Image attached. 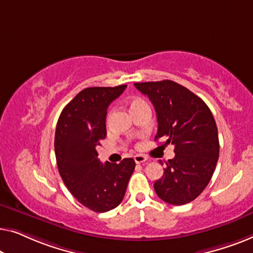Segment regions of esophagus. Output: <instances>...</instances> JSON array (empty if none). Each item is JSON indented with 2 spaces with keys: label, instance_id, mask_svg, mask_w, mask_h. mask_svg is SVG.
I'll list each match as a JSON object with an SVG mask.
<instances>
[{
  "label": "esophagus",
  "instance_id": "esophagus-1",
  "mask_svg": "<svg viewBox=\"0 0 253 253\" xmlns=\"http://www.w3.org/2000/svg\"><path fill=\"white\" fill-rule=\"evenodd\" d=\"M134 161H135V163H136V164H141V163L147 162L148 158L145 157V156H143V155H135L134 156Z\"/></svg>",
  "mask_w": 253,
  "mask_h": 253
}]
</instances>
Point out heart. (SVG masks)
Here are the masks:
<instances>
[{"mask_svg": "<svg viewBox=\"0 0 253 253\" xmlns=\"http://www.w3.org/2000/svg\"><path fill=\"white\" fill-rule=\"evenodd\" d=\"M145 104V102L143 99L138 98V97H135V98H131L129 102H128V106H129V111H134V110H136L137 108H140L141 105Z\"/></svg>", "mask_w": 253, "mask_h": 253, "instance_id": "heart-1", "label": "heart"}]
</instances>
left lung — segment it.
<instances>
[{
    "label": "left lung",
    "mask_w": 253,
    "mask_h": 253,
    "mask_svg": "<svg viewBox=\"0 0 253 253\" xmlns=\"http://www.w3.org/2000/svg\"><path fill=\"white\" fill-rule=\"evenodd\" d=\"M134 86L155 106V140L165 138V144H174L175 157L169 159L163 176L155 182L156 194L169 204H187L208 186L219 158L218 128L211 110L193 91L172 80Z\"/></svg>",
    "instance_id": "obj_1"
}]
</instances>
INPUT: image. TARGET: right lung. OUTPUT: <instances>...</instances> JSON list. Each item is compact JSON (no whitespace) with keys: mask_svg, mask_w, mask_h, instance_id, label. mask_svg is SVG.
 <instances>
[{"mask_svg":"<svg viewBox=\"0 0 253 253\" xmlns=\"http://www.w3.org/2000/svg\"><path fill=\"white\" fill-rule=\"evenodd\" d=\"M126 87L81 90L63 109L56 126L55 155L60 176L78 202L94 212H108L122 203L135 169L133 158L102 164L96 150L106 136L109 105Z\"/></svg>","mask_w":253,"mask_h":253,"instance_id":"1","label":"right lung"}]
</instances>
